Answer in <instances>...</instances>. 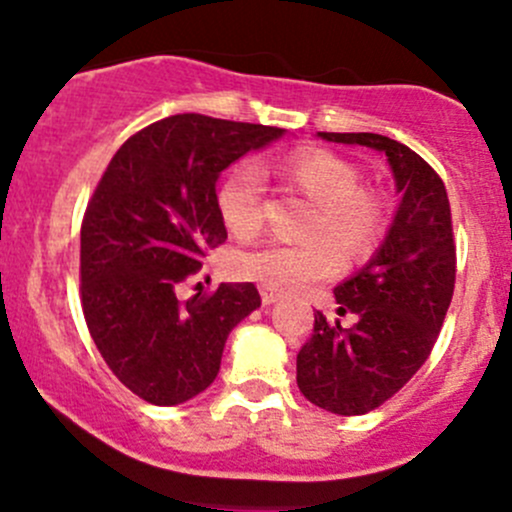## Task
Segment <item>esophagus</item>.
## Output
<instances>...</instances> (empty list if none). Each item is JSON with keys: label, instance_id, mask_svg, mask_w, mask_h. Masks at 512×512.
Returning <instances> with one entry per match:
<instances>
[{"label": "esophagus", "instance_id": "esophagus-1", "mask_svg": "<svg viewBox=\"0 0 512 512\" xmlns=\"http://www.w3.org/2000/svg\"><path fill=\"white\" fill-rule=\"evenodd\" d=\"M278 293L271 291V288H261V303L263 306H271V303H276Z\"/></svg>", "mask_w": 512, "mask_h": 512}]
</instances>
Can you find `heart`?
I'll list each match as a JSON object with an SVG mask.
<instances>
[{"label":"heart","instance_id":"heart-1","mask_svg":"<svg viewBox=\"0 0 512 512\" xmlns=\"http://www.w3.org/2000/svg\"><path fill=\"white\" fill-rule=\"evenodd\" d=\"M271 174L296 186L316 204L298 244H271L231 258V273L271 291H301L331 278L343 261H361L381 246L388 229V206L381 194L361 189V171L326 149H298L273 161ZM221 224L236 239H251L263 224V181L251 164H239L216 189ZM331 240L333 247L327 244Z\"/></svg>","mask_w":512,"mask_h":512}]
</instances>
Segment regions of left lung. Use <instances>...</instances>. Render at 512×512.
Masks as SVG:
<instances>
[{"label": "left lung", "mask_w": 512, "mask_h": 512, "mask_svg": "<svg viewBox=\"0 0 512 512\" xmlns=\"http://www.w3.org/2000/svg\"><path fill=\"white\" fill-rule=\"evenodd\" d=\"M318 136L383 151L403 194L378 254L336 286L343 328L316 311L313 333L296 358V383L313 406L363 416L396 396L428 361L455 288V241L443 179L426 159L381 134Z\"/></svg>", "instance_id": "obj_1"}]
</instances>
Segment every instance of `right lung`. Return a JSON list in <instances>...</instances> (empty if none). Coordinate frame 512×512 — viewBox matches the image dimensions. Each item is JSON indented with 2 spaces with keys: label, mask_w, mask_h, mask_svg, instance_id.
I'll return each instance as SVG.
<instances>
[{
  "label": "right lung",
  "mask_w": 512,
  "mask_h": 512,
  "mask_svg": "<svg viewBox=\"0 0 512 512\" xmlns=\"http://www.w3.org/2000/svg\"><path fill=\"white\" fill-rule=\"evenodd\" d=\"M283 129L176 114L131 134L111 156L82 221V311L116 378L154 406L214 383L231 328L261 306L254 283L176 298L226 241L216 179Z\"/></svg>",
  "instance_id": "right-lung-1"
}]
</instances>
